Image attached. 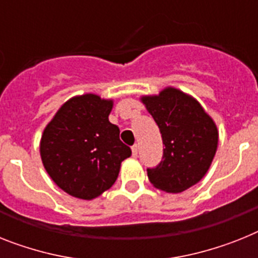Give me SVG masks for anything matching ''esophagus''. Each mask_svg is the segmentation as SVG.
<instances>
[{
    "label": "esophagus",
    "mask_w": 258,
    "mask_h": 258,
    "mask_svg": "<svg viewBox=\"0 0 258 258\" xmlns=\"http://www.w3.org/2000/svg\"><path fill=\"white\" fill-rule=\"evenodd\" d=\"M133 157H138V146L133 147Z\"/></svg>",
    "instance_id": "34e87169"
}]
</instances>
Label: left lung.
<instances>
[{
    "label": "left lung",
    "instance_id": "left-lung-1",
    "mask_svg": "<svg viewBox=\"0 0 258 258\" xmlns=\"http://www.w3.org/2000/svg\"><path fill=\"white\" fill-rule=\"evenodd\" d=\"M140 101L153 116L164 143L162 161L147 169L155 187L181 192L205 177L215 157L219 133L214 119L190 94L168 86Z\"/></svg>",
    "mask_w": 258,
    "mask_h": 258
}]
</instances>
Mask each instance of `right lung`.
Returning a JSON list of instances; mask_svg holds the SVG:
<instances>
[{"instance_id":"right-lung-1","label":"right lung","mask_w":258,"mask_h":258,"mask_svg":"<svg viewBox=\"0 0 258 258\" xmlns=\"http://www.w3.org/2000/svg\"><path fill=\"white\" fill-rule=\"evenodd\" d=\"M112 99L86 93L68 99L45 125L40 157L52 181L67 194L92 201L118 178L120 164L131 156L109 120Z\"/></svg>"}]
</instances>
